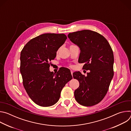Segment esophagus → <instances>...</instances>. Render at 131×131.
Returning <instances> with one entry per match:
<instances>
[{"label": "esophagus", "mask_w": 131, "mask_h": 131, "mask_svg": "<svg viewBox=\"0 0 131 131\" xmlns=\"http://www.w3.org/2000/svg\"><path fill=\"white\" fill-rule=\"evenodd\" d=\"M70 72H71V74H72V73H73V71H72V70H70Z\"/></svg>", "instance_id": "esophagus-1"}]
</instances>
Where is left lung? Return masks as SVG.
Wrapping results in <instances>:
<instances>
[{
	"label": "left lung",
	"instance_id": "8db88e82",
	"mask_svg": "<svg viewBox=\"0 0 131 131\" xmlns=\"http://www.w3.org/2000/svg\"><path fill=\"white\" fill-rule=\"evenodd\" d=\"M68 37L80 48L78 62L85 63L83 69L90 70L86 77L80 72L73 73V78L79 82L74 97L81 105L94 106L104 98L113 78V50L105 37L96 31L83 30L69 33Z\"/></svg>",
	"mask_w": 131,
	"mask_h": 131
}]
</instances>
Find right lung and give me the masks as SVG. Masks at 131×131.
<instances>
[{"instance_id": "obj_1", "label": "right lung", "mask_w": 131, "mask_h": 131, "mask_svg": "<svg viewBox=\"0 0 131 131\" xmlns=\"http://www.w3.org/2000/svg\"><path fill=\"white\" fill-rule=\"evenodd\" d=\"M64 34H43L24 47L20 57V71L27 94L37 105L49 107L57 103L65 84L72 77L67 68L57 73L49 70L50 62L65 42Z\"/></svg>"}]
</instances>
